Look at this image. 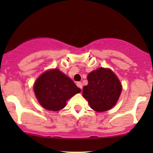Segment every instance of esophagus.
Segmentation results:
<instances>
[{"mask_svg": "<svg viewBox=\"0 0 153 153\" xmlns=\"http://www.w3.org/2000/svg\"><path fill=\"white\" fill-rule=\"evenodd\" d=\"M77 86H78V87H79L80 89H82V88H83V85H82V83L81 82H77Z\"/></svg>", "mask_w": 153, "mask_h": 153, "instance_id": "esophagus-1", "label": "esophagus"}]
</instances>
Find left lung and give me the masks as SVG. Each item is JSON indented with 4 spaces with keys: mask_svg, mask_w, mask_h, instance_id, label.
Instances as JSON below:
<instances>
[{
    "mask_svg": "<svg viewBox=\"0 0 153 153\" xmlns=\"http://www.w3.org/2000/svg\"><path fill=\"white\" fill-rule=\"evenodd\" d=\"M88 84L83 88V97L97 112H105L116 104L122 90L118 77L111 69L98 68L87 76Z\"/></svg>",
    "mask_w": 153,
    "mask_h": 153,
    "instance_id": "8db88e82",
    "label": "left lung"
}]
</instances>
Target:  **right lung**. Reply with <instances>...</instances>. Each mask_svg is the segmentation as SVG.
Instances as JSON below:
<instances>
[{"label": "right lung", "instance_id": "1", "mask_svg": "<svg viewBox=\"0 0 153 153\" xmlns=\"http://www.w3.org/2000/svg\"><path fill=\"white\" fill-rule=\"evenodd\" d=\"M34 92L38 102L47 110L58 111L64 108L66 101L81 89L58 69L44 72L34 84Z\"/></svg>", "mask_w": 153, "mask_h": 153}]
</instances>
